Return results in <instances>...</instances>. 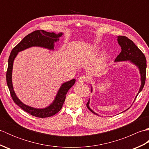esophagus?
I'll use <instances>...</instances> for the list:
<instances>
[{
  "label": "esophagus",
  "instance_id": "obj_1",
  "mask_svg": "<svg viewBox=\"0 0 149 149\" xmlns=\"http://www.w3.org/2000/svg\"><path fill=\"white\" fill-rule=\"evenodd\" d=\"M78 81L79 82H81V83H83V82H86L88 80V78L85 76V75H81V76L78 78Z\"/></svg>",
  "mask_w": 149,
  "mask_h": 149
}]
</instances>
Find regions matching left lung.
Listing matches in <instances>:
<instances>
[{
  "label": "left lung",
  "mask_w": 149,
  "mask_h": 149,
  "mask_svg": "<svg viewBox=\"0 0 149 149\" xmlns=\"http://www.w3.org/2000/svg\"><path fill=\"white\" fill-rule=\"evenodd\" d=\"M118 42L119 45L122 47L121 52L119 55L117 56L115 61H131L132 63L136 65L140 69L141 74V84L138 91L136 97L139 93L143 89L146 79V68H147V61L144 54L138 49V47L135 45L132 40L129 39L127 37L124 36H118ZM136 100V99H135ZM88 109L93 113L98 115L91 110L89 107V100L86 104Z\"/></svg>",
  "instance_id": "8db88e82"
}]
</instances>
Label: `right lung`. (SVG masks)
<instances>
[{
  "label": "right lung",
  "mask_w": 149,
  "mask_h": 149,
  "mask_svg": "<svg viewBox=\"0 0 149 149\" xmlns=\"http://www.w3.org/2000/svg\"><path fill=\"white\" fill-rule=\"evenodd\" d=\"M62 34H63L61 33L58 34H56L54 33L46 32L43 30H37L34 31V32L27 34L17 45L14 47L11 50L10 56H9L8 70L7 72H6V81H7V84L9 91H10L12 99L20 108L34 116L38 117V118H45V117L52 116L56 115L57 113H58L62 108L66 93H67L70 88L74 84L75 80L74 79L69 81L62 84V86L58 91L54 101L50 106L46 107L45 109L33 108V107L25 105L24 104L20 102V100L18 99L14 92L11 81L13 61L18 52L31 47L39 46L49 49H53L54 43L57 42L59 40L58 38L61 36Z\"/></svg>",
  "instance_id": "add662e5"
}]
</instances>
